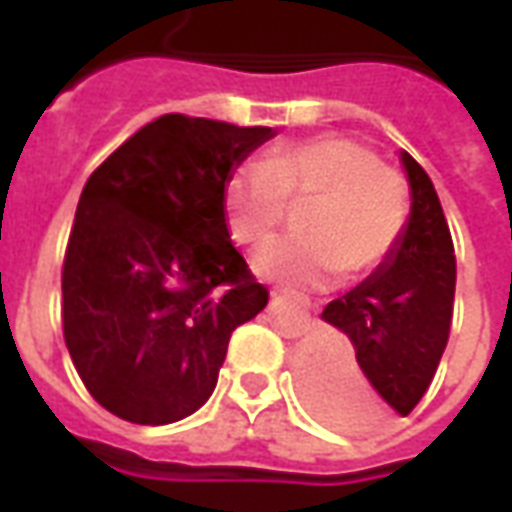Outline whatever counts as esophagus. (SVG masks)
Returning a JSON list of instances; mask_svg holds the SVG:
<instances>
[{"instance_id": "34e87169", "label": "esophagus", "mask_w": 512, "mask_h": 512, "mask_svg": "<svg viewBox=\"0 0 512 512\" xmlns=\"http://www.w3.org/2000/svg\"><path fill=\"white\" fill-rule=\"evenodd\" d=\"M274 301H277V304H285V307H290V310H296L299 315H304L307 321H310L312 310H315L310 299L296 296V293H290V290H274Z\"/></svg>"}]
</instances>
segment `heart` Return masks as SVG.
Listing matches in <instances>:
<instances>
[{
    "label": "heart",
    "instance_id": "obj_1",
    "mask_svg": "<svg viewBox=\"0 0 512 512\" xmlns=\"http://www.w3.org/2000/svg\"><path fill=\"white\" fill-rule=\"evenodd\" d=\"M312 200L304 238H279L255 255L257 274L290 288H323L343 271L367 274L389 260L406 233L411 191L373 147L343 134L282 142L263 164L224 183V224L235 244L257 246L285 224L290 202Z\"/></svg>",
    "mask_w": 512,
    "mask_h": 512
}]
</instances>
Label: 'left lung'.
Masks as SVG:
<instances>
[{"instance_id":"1","label":"left lung","mask_w":512,"mask_h":512,"mask_svg":"<svg viewBox=\"0 0 512 512\" xmlns=\"http://www.w3.org/2000/svg\"><path fill=\"white\" fill-rule=\"evenodd\" d=\"M411 219L392 257L323 310L348 354L315 345L299 359L304 403L326 425L370 430L392 411L411 414L447 348L455 301V246L428 172L403 153ZM357 359H353V354Z\"/></svg>"}]
</instances>
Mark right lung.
Returning a JSON list of instances; mask_svg holds the SVG:
<instances>
[{"mask_svg": "<svg viewBox=\"0 0 512 512\" xmlns=\"http://www.w3.org/2000/svg\"><path fill=\"white\" fill-rule=\"evenodd\" d=\"M271 128L161 115L84 183L62 263V334L115 417L167 425L211 397L230 337L268 304L224 224L230 169Z\"/></svg>", "mask_w": 512, "mask_h": 512, "instance_id": "1", "label": "right lung"}]
</instances>
